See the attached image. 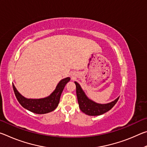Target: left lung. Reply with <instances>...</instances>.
Returning <instances> with one entry per match:
<instances>
[{"label": "left lung", "instance_id": "left-lung-1", "mask_svg": "<svg viewBox=\"0 0 147 147\" xmlns=\"http://www.w3.org/2000/svg\"><path fill=\"white\" fill-rule=\"evenodd\" d=\"M74 83L76 84V95L80 108L82 112L88 115H100L107 112L115 105L119 98V97L114 101L106 104L95 103L87 97L78 83H77L76 82H74Z\"/></svg>", "mask_w": 147, "mask_h": 147}]
</instances>
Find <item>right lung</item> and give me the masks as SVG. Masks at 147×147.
I'll use <instances>...</instances> for the list:
<instances>
[{
  "label": "right lung",
  "instance_id": "obj_1",
  "mask_svg": "<svg viewBox=\"0 0 147 147\" xmlns=\"http://www.w3.org/2000/svg\"><path fill=\"white\" fill-rule=\"evenodd\" d=\"M69 77L59 82L54 92L48 97L40 99H28L20 94L13 84V91L20 104L32 112L37 114H44L54 111L58 106L62 91L66 84L70 81Z\"/></svg>",
  "mask_w": 147,
  "mask_h": 147
}]
</instances>
